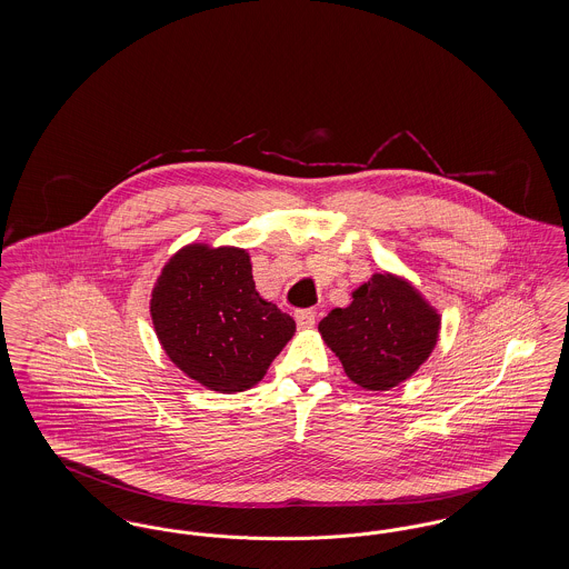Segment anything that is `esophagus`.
<instances>
[{
    "instance_id": "esophagus-1",
    "label": "esophagus",
    "mask_w": 569,
    "mask_h": 569,
    "mask_svg": "<svg viewBox=\"0 0 569 569\" xmlns=\"http://www.w3.org/2000/svg\"><path fill=\"white\" fill-rule=\"evenodd\" d=\"M295 318H297L298 328H311L316 325V311L313 309H300Z\"/></svg>"
}]
</instances>
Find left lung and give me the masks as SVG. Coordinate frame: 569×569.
Masks as SVG:
<instances>
[{
	"mask_svg": "<svg viewBox=\"0 0 569 569\" xmlns=\"http://www.w3.org/2000/svg\"><path fill=\"white\" fill-rule=\"evenodd\" d=\"M441 316L403 277L376 272L348 307L318 326L346 376L365 390H390L411 378L433 352Z\"/></svg>",
	"mask_w": 569,
	"mask_h": 569,
	"instance_id": "8db88e82",
	"label": "left lung"
}]
</instances>
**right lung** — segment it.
Here are the masks:
<instances>
[{
  "mask_svg": "<svg viewBox=\"0 0 569 569\" xmlns=\"http://www.w3.org/2000/svg\"><path fill=\"white\" fill-rule=\"evenodd\" d=\"M151 320L163 352L209 390L232 395L267 376L297 325L258 295L249 253L186 244L151 292Z\"/></svg>",
  "mask_w": 569,
  "mask_h": 569,
  "instance_id": "1",
  "label": "right lung"
}]
</instances>
